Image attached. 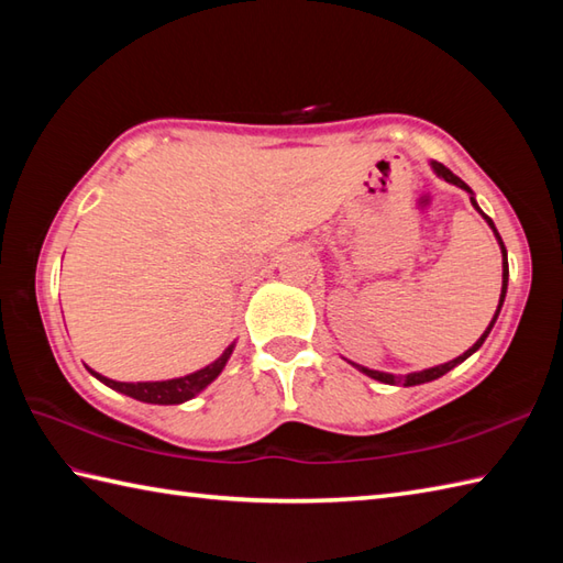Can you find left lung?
<instances>
[{"mask_svg":"<svg viewBox=\"0 0 563 563\" xmlns=\"http://www.w3.org/2000/svg\"><path fill=\"white\" fill-rule=\"evenodd\" d=\"M430 169H433L440 178H445L448 184H452V186H457V188H462V190H466V194H470V200H472V206H474V210L482 214V218L486 220V224L492 227L494 230V236H496V242H498V246H500V256H504V285H500V297H498V307H496V314H494V319H492V324L486 327V331L482 333L479 336V341H476L470 351H464L462 355H457L454 357V361H450V363H442V365H435V367H428V369H421V373H409V375H391V373H379V369H369V367H363V365H357V363H351L353 367H357L361 369L363 375H367V377H373V379H377V382H385V385H397V387H413V385H426V382H433V379H438V377H442L445 373H450L452 367H457L460 363H464L466 357L470 355H474L476 351L482 349L484 345V341H486V336L488 333H492V329H494V324H496V319H498V314H500V307H504V300H506V292H508V251H506V246H504V239H500V234H498V230H496V224H494V220L488 218V214L479 208V202H476V198H474V190L466 186L460 176H454L448 166H442L440 162H430Z\"/></svg>","mask_w":563,"mask_h":563,"instance_id":"1","label":"left lung"}]
</instances>
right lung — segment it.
Here are the masks:
<instances>
[{"mask_svg":"<svg viewBox=\"0 0 563 563\" xmlns=\"http://www.w3.org/2000/svg\"><path fill=\"white\" fill-rule=\"evenodd\" d=\"M232 351H234V343L227 345L218 361H212L210 365L196 369V373L184 375V377H174V379H162V382H115V379L99 375L97 369H91V367H87V369L99 382H103L106 387L121 391V394H125V397H133V399L145 401V404L169 406V404H184L188 399H194L196 394H200L210 385V382L218 379L227 361H230Z\"/></svg>","mask_w":563,"mask_h":563,"instance_id":"add662e5","label":"right lung"}]
</instances>
